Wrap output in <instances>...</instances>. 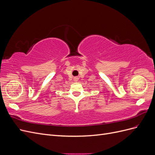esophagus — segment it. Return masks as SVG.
<instances>
[{
	"mask_svg": "<svg viewBox=\"0 0 155 155\" xmlns=\"http://www.w3.org/2000/svg\"><path fill=\"white\" fill-rule=\"evenodd\" d=\"M74 81H78V78H77V77H75V78H74Z\"/></svg>",
	"mask_w": 155,
	"mask_h": 155,
	"instance_id": "34e87169",
	"label": "esophagus"
}]
</instances>
